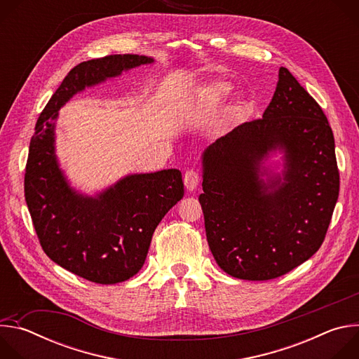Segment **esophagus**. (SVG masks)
<instances>
[{
    "instance_id": "obj_1",
    "label": "esophagus",
    "mask_w": 359,
    "mask_h": 359,
    "mask_svg": "<svg viewBox=\"0 0 359 359\" xmlns=\"http://www.w3.org/2000/svg\"><path fill=\"white\" fill-rule=\"evenodd\" d=\"M183 182H184V186H186V189L189 190V191H193V190H196L197 189V186H198V182H200V176H198V173L196 172V170H187L186 173H184V176H183Z\"/></svg>"
}]
</instances>
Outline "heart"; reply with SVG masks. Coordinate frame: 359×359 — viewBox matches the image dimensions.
Listing matches in <instances>:
<instances>
[{
  "label": "heart",
  "instance_id": "1",
  "mask_svg": "<svg viewBox=\"0 0 359 359\" xmlns=\"http://www.w3.org/2000/svg\"><path fill=\"white\" fill-rule=\"evenodd\" d=\"M230 89H231L230 83H227L224 81H213V82H209V83H204L198 89V95L204 100L217 104V102L223 100L229 95Z\"/></svg>",
  "mask_w": 359,
  "mask_h": 359
}]
</instances>
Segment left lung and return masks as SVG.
<instances>
[{
    "mask_svg": "<svg viewBox=\"0 0 359 359\" xmlns=\"http://www.w3.org/2000/svg\"><path fill=\"white\" fill-rule=\"evenodd\" d=\"M276 149L285 153V170L271 177L261 165ZM338 193L332 129L284 67L263 118L203 153L198 201L208 243L219 267L240 280H273L309 260L325 238Z\"/></svg>",
    "mask_w": 359,
    "mask_h": 359,
    "instance_id": "1",
    "label": "left lung"
}]
</instances>
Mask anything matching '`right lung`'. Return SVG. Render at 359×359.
Segmentation results:
<instances>
[{
    "instance_id": "add662e5",
    "label": "right lung",
    "mask_w": 359,
    "mask_h": 359,
    "mask_svg": "<svg viewBox=\"0 0 359 359\" xmlns=\"http://www.w3.org/2000/svg\"><path fill=\"white\" fill-rule=\"evenodd\" d=\"M151 62L132 54L81 62L49 99L29 142L24 191L41 247L54 263L96 284L126 281L142 269L153 231L184 194L182 173L129 175L95 197L83 196L60 169L55 121L86 86Z\"/></svg>"
}]
</instances>
